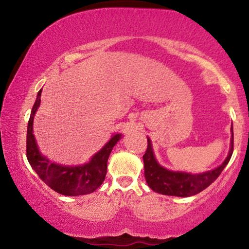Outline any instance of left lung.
Returning a JSON list of instances; mask_svg holds the SVG:
<instances>
[{
  "label": "left lung",
  "instance_id": "left-lung-1",
  "mask_svg": "<svg viewBox=\"0 0 249 249\" xmlns=\"http://www.w3.org/2000/svg\"><path fill=\"white\" fill-rule=\"evenodd\" d=\"M232 138H231V148L228 152L227 158L220 166L214 168L212 171H207L205 173L191 174L186 172H173L167 170L158 164L156 160L152 150L150 138H147V150L142 156L144 159V170L145 179L148 186L154 192L164 194V196H196L207 188L211 184L220 176L222 170L230 161L233 153V126Z\"/></svg>",
  "mask_w": 249,
  "mask_h": 249
}]
</instances>
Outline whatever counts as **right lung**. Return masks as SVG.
<instances>
[{"instance_id": "obj_1", "label": "right lung", "mask_w": 249, "mask_h": 249, "mask_svg": "<svg viewBox=\"0 0 249 249\" xmlns=\"http://www.w3.org/2000/svg\"><path fill=\"white\" fill-rule=\"evenodd\" d=\"M42 90L37 93L31 115L28 122L27 131V158L34 171L38 174L45 184L53 191L63 196H83L92 193L104 181L107 170V159L117 142L122 138V134L117 133L101 151H98L90 161L81 166H64L50 161L47 157L39 152L37 147L35 136L33 132L34 117L41 104Z\"/></svg>"}]
</instances>
